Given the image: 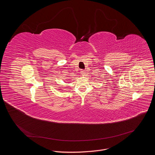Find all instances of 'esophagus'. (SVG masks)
<instances>
[{"instance_id": "obj_1", "label": "esophagus", "mask_w": 155, "mask_h": 155, "mask_svg": "<svg viewBox=\"0 0 155 155\" xmlns=\"http://www.w3.org/2000/svg\"><path fill=\"white\" fill-rule=\"evenodd\" d=\"M81 74H82V75H83V74H85V71H84V70H81Z\"/></svg>"}]
</instances>
